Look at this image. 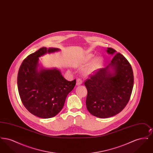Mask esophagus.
Masks as SVG:
<instances>
[{"mask_svg": "<svg viewBox=\"0 0 153 153\" xmlns=\"http://www.w3.org/2000/svg\"><path fill=\"white\" fill-rule=\"evenodd\" d=\"M82 81L80 79H78L77 80V81H76V85H80L82 84Z\"/></svg>", "mask_w": 153, "mask_h": 153, "instance_id": "34e87169", "label": "esophagus"}]
</instances>
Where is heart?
<instances>
[{"label": "heart", "instance_id": "1", "mask_svg": "<svg viewBox=\"0 0 153 153\" xmlns=\"http://www.w3.org/2000/svg\"><path fill=\"white\" fill-rule=\"evenodd\" d=\"M93 57H94L93 54L88 53L85 56L84 61L85 62H88ZM102 61H103V59L101 56H97L95 57L91 60V61L88 65L87 69H85V73L88 75H90L95 73L102 65Z\"/></svg>", "mask_w": 153, "mask_h": 153}]
</instances>
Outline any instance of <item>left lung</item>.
Segmentation results:
<instances>
[{
	"mask_svg": "<svg viewBox=\"0 0 153 153\" xmlns=\"http://www.w3.org/2000/svg\"><path fill=\"white\" fill-rule=\"evenodd\" d=\"M106 51L114 56L111 62L84 83L88 91V111L100 118L121 112L130 100L134 85L133 72L127 59L112 48H107Z\"/></svg>",
	"mask_w": 153,
	"mask_h": 153,
	"instance_id": "left-lung-1",
	"label": "left lung"
}]
</instances>
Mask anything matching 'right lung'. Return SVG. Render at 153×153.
<instances>
[{"label":"right lung","mask_w":153,"mask_h":153,"mask_svg":"<svg viewBox=\"0 0 153 153\" xmlns=\"http://www.w3.org/2000/svg\"><path fill=\"white\" fill-rule=\"evenodd\" d=\"M58 48L43 47L25 58L19 68L17 84L25 108L36 117H55L62 109L66 98L76 80L69 81L57 68H44L39 58L59 51Z\"/></svg>","instance_id":"add662e5"}]
</instances>
